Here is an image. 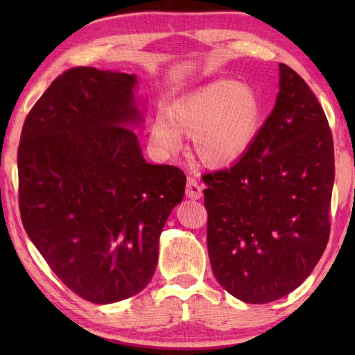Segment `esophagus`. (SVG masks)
<instances>
[{
	"mask_svg": "<svg viewBox=\"0 0 355 355\" xmlns=\"http://www.w3.org/2000/svg\"><path fill=\"white\" fill-rule=\"evenodd\" d=\"M186 195L192 200H200L202 197V187L197 178L189 177L186 183Z\"/></svg>",
	"mask_w": 355,
	"mask_h": 355,
	"instance_id": "obj_1",
	"label": "esophagus"
}]
</instances>
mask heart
I'll list each match as a JSON object with an SVG mask.
<instances>
[{"instance_id": "1", "label": "heart", "mask_w": 355, "mask_h": 355, "mask_svg": "<svg viewBox=\"0 0 355 355\" xmlns=\"http://www.w3.org/2000/svg\"><path fill=\"white\" fill-rule=\"evenodd\" d=\"M262 105L253 88L221 79L172 103L171 112H157L153 141L166 153L182 146V132L193 134L200 160L224 166L239 160L258 137Z\"/></svg>"}]
</instances>
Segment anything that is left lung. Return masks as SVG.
I'll list each match as a JSON object with an SVG mask.
<instances>
[{"label":"left lung","instance_id":"left-lung-1","mask_svg":"<svg viewBox=\"0 0 355 355\" xmlns=\"http://www.w3.org/2000/svg\"><path fill=\"white\" fill-rule=\"evenodd\" d=\"M207 248L216 281L268 304L310 276L329 239L334 145L306 82L279 64L273 111L229 169L205 173Z\"/></svg>","mask_w":355,"mask_h":355}]
</instances>
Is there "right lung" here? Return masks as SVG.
Returning <instances> with one entry per match:
<instances>
[{"instance_id": "right-lung-1", "label": "right lung", "mask_w": 355, "mask_h": 355, "mask_svg": "<svg viewBox=\"0 0 355 355\" xmlns=\"http://www.w3.org/2000/svg\"><path fill=\"white\" fill-rule=\"evenodd\" d=\"M134 74L76 67L51 82L18 146L19 212L62 284L93 304L140 293L186 175L149 164L130 125L143 117Z\"/></svg>"}]
</instances>
